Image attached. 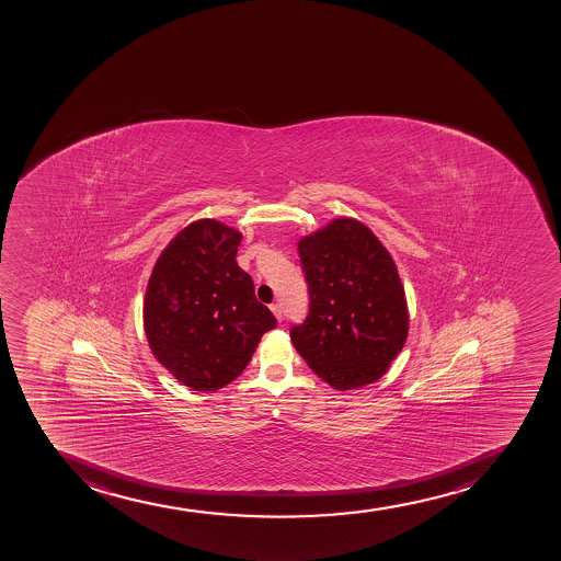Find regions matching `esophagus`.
Here are the masks:
<instances>
[{
  "mask_svg": "<svg viewBox=\"0 0 561 561\" xmlns=\"http://www.w3.org/2000/svg\"><path fill=\"white\" fill-rule=\"evenodd\" d=\"M272 312L275 313V318L278 319V321H283V307L278 305V302H275V305H272Z\"/></svg>",
  "mask_w": 561,
  "mask_h": 561,
  "instance_id": "esophagus-1",
  "label": "esophagus"
}]
</instances>
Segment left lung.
<instances>
[{
  "mask_svg": "<svg viewBox=\"0 0 561 561\" xmlns=\"http://www.w3.org/2000/svg\"><path fill=\"white\" fill-rule=\"evenodd\" d=\"M308 313L289 337L324 382L354 390L388 371L408 336L404 289L366 225L334 219L299 242Z\"/></svg>",
  "mask_w": 561,
  "mask_h": 561,
  "instance_id": "left-lung-1",
  "label": "left lung"
}]
</instances>
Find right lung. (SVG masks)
I'll return each instance as SVG.
<instances>
[{"label":"right lung","instance_id":"right-lung-1","mask_svg":"<svg viewBox=\"0 0 561 561\" xmlns=\"http://www.w3.org/2000/svg\"><path fill=\"white\" fill-rule=\"evenodd\" d=\"M242 234L216 219L181 230L149 277L144 327L154 358L195 391H214L248 367L277 327L237 264Z\"/></svg>","mask_w":561,"mask_h":561}]
</instances>
